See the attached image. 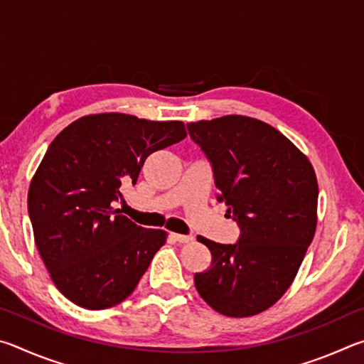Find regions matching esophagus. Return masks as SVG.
I'll return each instance as SVG.
<instances>
[{
	"instance_id": "34e87169",
	"label": "esophagus",
	"mask_w": 364,
	"mask_h": 364,
	"mask_svg": "<svg viewBox=\"0 0 364 364\" xmlns=\"http://www.w3.org/2000/svg\"><path fill=\"white\" fill-rule=\"evenodd\" d=\"M171 237H173L175 241H178V242H191V241H193V236H191V234L171 232Z\"/></svg>"
}]
</instances>
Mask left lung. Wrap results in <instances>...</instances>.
Wrapping results in <instances>:
<instances>
[{
	"mask_svg": "<svg viewBox=\"0 0 364 364\" xmlns=\"http://www.w3.org/2000/svg\"><path fill=\"white\" fill-rule=\"evenodd\" d=\"M186 127L210 162L218 202L241 231L236 244L197 237L210 250L212 264L194 274L196 289L221 315H257L292 284L315 236V170L284 134L250 117Z\"/></svg>",
	"mask_w": 364,
	"mask_h": 364,
	"instance_id": "1",
	"label": "left lung"
}]
</instances>
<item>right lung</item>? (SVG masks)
Instances as JSON below:
<instances>
[{
	"label": "right lung",
	"mask_w": 364,
	"mask_h": 364,
	"mask_svg": "<svg viewBox=\"0 0 364 364\" xmlns=\"http://www.w3.org/2000/svg\"><path fill=\"white\" fill-rule=\"evenodd\" d=\"M186 138L183 122L88 115L60 132L28 189V217L54 286L88 310L120 304L138 286L167 232L114 208L152 152Z\"/></svg>",
	"instance_id": "obj_1"
}]
</instances>
